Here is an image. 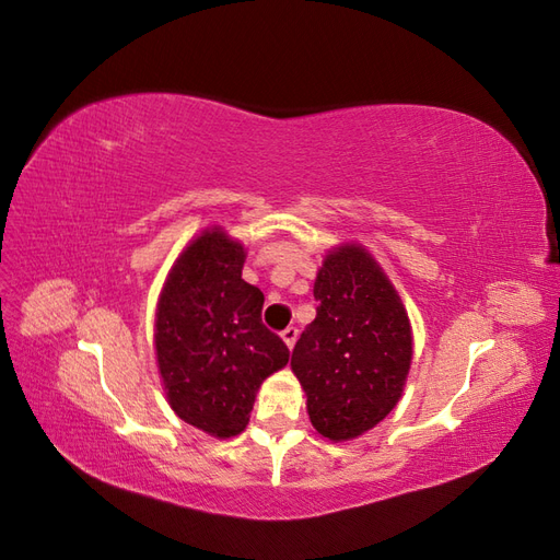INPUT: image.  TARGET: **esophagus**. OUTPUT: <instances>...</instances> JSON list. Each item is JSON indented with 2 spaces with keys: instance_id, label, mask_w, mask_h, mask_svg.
<instances>
[{
  "instance_id": "1",
  "label": "esophagus",
  "mask_w": 560,
  "mask_h": 560,
  "mask_svg": "<svg viewBox=\"0 0 560 560\" xmlns=\"http://www.w3.org/2000/svg\"><path fill=\"white\" fill-rule=\"evenodd\" d=\"M296 338H299V329H296V327H287V329L282 331V341L287 343V348H294Z\"/></svg>"
}]
</instances>
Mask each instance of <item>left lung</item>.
<instances>
[{
  "label": "left lung",
  "instance_id": "8db88e82",
  "mask_svg": "<svg viewBox=\"0 0 560 560\" xmlns=\"http://www.w3.org/2000/svg\"><path fill=\"white\" fill-rule=\"evenodd\" d=\"M317 315L292 352L313 428L360 436L395 409L409 376L413 341L401 301L360 245L327 254L315 280Z\"/></svg>",
  "mask_w": 560,
  "mask_h": 560
}]
</instances>
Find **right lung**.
<instances>
[{"label":"right lung","mask_w":560,"mask_h":560,"mask_svg":"<svg viewBox=\"0 0 560 560\" xmlns=\"http://www.w3.org/2000/svg\"><path fill=\"white\" fill-rule=\"evenodd\" d=\"M245 249L212 229L186 247L156 311V358L173 411L212 436L241 434L259 385L290 360L261 322L264 294L243 280Z\"/></svg>","instance_id":"1"}]
</instances>
